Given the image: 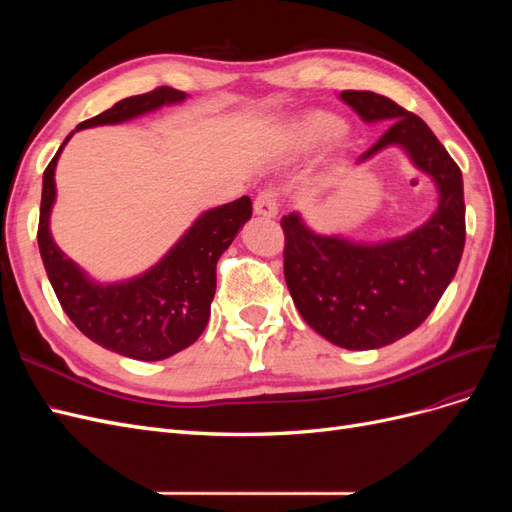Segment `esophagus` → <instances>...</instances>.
<instances>
[{
    "label": "esophagus",
    "mask_w": 512,
    "mask_h": 512,
    "mask_svg": "<svg viewBox=\"0 0 512 512\" xmlns=\"http://www.w3.org/2000/svg\"><path fill=\"white\" fill-rule=\"evenodd\" d=\"M254 211L262 218H275L277 215V194L273 190H262L254 200Z\"/></svg>",
    "instance_id": "obj_1"
}]
</instances>
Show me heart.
I'll return each instance as SVG.
<instances>
[{
	"label": "heart",
	"instance_id": "heart-1",
	"mask_svg": "<svg viewBox=\"0 0 512 512\" xmlns=\"http://www.w3.org/2000/svg\"><path fill=\"white\" fill-rule=\"evenodd\" d=\"M342 128V121H339L331 113L314 111L299 117L294 123L282 132L280 147L290 153V156H301V153L312 151L320 143L329 141Z\"/></svg>",
	"mask_w": 512,
	"mask_h": 512
}]
</instances>
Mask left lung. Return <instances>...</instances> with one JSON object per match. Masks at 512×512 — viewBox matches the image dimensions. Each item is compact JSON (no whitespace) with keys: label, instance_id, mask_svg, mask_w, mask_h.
I'll list each match as a JSON object with an SVG mask.
<instances>
[{"label":"left lung","instance_id":"8db88e82","mask_svg":"<svg viewBox=\"0 0 512 512\" xmlns=\"http://www.w3.org/2000/svg\"><path fill=\"white\" fill-rule=\"evenodd\" d=\"M363 121H391L365 162L399 145L438 185L431 218L406 237L354 243L309 230L299 213L282 218L284 277L303 320L331 344L348 350L389 346L421 327L457 273L466 245L463 179L427 123L374 91H342Z\"/></svg>","mask_w":512,"mask_h":512}]
</instances>
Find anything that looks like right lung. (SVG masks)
<instances>
[{"label": "right lung", "mask_w": 512, "mask_h": 512, "mask_svg": "<svg viewBox=\"0 0 512 512\" xmlns=\"http://www.w3.org/2000/svg\"><path fill=\"white\" fill-rule=\"evenodd\" d=\"M185 100L173 87L119 100L113 108L76 126L85 130L121 123L164 104ZM72 136V134H70ZM61 143L42 177L38 247L46 275L74 327L91 342L136 361H162L192 346L205 331L215 294V265L252 218L250 196L205 211L156 267L119 284H96L55 245L49 218L55 203V166Z\"/></svg>", "instance_id": "obj_1"}]
</instances>
